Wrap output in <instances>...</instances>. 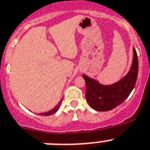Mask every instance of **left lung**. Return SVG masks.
<instances>
[{"label": "left lung", "instance_id": "left-lung-1", "mask_svg": "<svg viewBox=\"0 0 150 150\" xmlns=\"http://www.w3.org/2000/svg\"><path fill=\"white\" fill-rule=\"evenodd\" d=\"M138 74V59L133 48V59L128 74L111 85L100 84L98 80L83 74L86 81V98L88 104L97 111H109L120 105L134 88Z\"/></svg>", "mask_w": 150, "mask_h": 150}]
</instances>
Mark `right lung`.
Returning a JSON list of instances; mask_svg holds the SVG:
<instances>
[{
    "instance_id": "1",
    "label": "right lung",
    "mask_w": 150,
    "mask_h": 150,
    "mask_svg": "<svg viewBox=\"0 0 150 150\" xmlns=\"http://www.w3.org/2000/svg\"><path fill=\"white\" fill-rule=\"evenodd\" d=\"M62 99L60 100V101L59 102V104H57V105L55 106V107H54L53 109H52L51 110L48 111V112H44V113H43V112H42V113H39V114L40 115H42V116H50V115H51V114H53V113H55V112H56V111L58 110H59V107H60L61 103H62Z\"/></svg>"
}]
</instances>
